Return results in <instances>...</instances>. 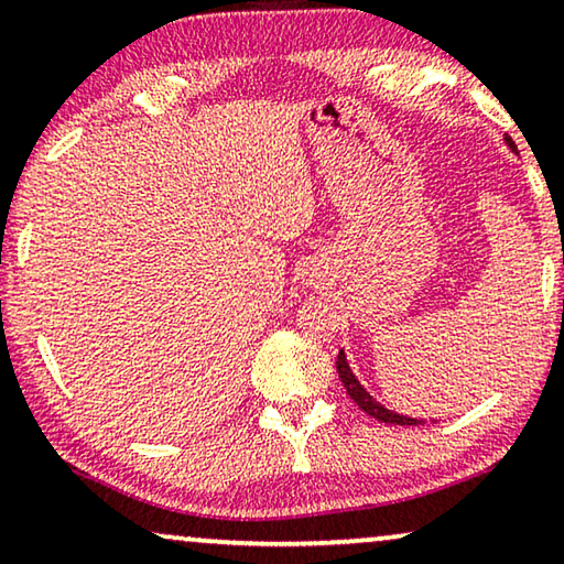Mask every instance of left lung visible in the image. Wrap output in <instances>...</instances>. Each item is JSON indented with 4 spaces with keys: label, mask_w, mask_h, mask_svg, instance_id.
Segmentation results:
<instances>
[{
    "label": "left lung",
    "mask_w": 564,
    "mask_h": 564,
    "mask_svg": "<svg viewBox=\"0 0 564 564\" xmlns=\"http://www.w3.org/2000/svg\"><path fill=\"white\" fill-rule=\"evenodd\" d=\"M505 145L517 155V145H514L512 138L505 135ZM336 371H338V379H341V383H344L346 394L351 397V399L356 401V404H359L371 419H379V422H383V424H399V426H419V424H424V419L406 416V414H397V411L387 409V406L381 404V401L373 399V397L369 394V391L364 389V383H361L359 379H356V373L351 371V366H348V359H346L344 348H341V351H338Z\"/></svg>",
    "instance_id": "1"
}]
</instances>
